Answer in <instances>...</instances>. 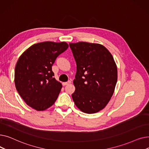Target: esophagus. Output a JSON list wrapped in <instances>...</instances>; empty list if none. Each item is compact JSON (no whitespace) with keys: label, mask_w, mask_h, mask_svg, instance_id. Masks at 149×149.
<instances>
[{"label":"esophagus","mask_w":149,"mask_h":149,"mask_svg":"<svg viewBox=\"0 0 149 149\" xmlns=\"http://www.w3.org/2000/svg\"><path fill=\"white\" fill-rule=\"evenodd\" d=\"M70 82H71V81H70V80H68L67 82H63L62 83V84H63V86H66V85H67V84H70Z\"/></svg>","instance_id":"obj_1"}]
</instances>
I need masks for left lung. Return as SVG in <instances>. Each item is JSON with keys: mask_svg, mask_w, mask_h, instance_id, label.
Listing matches in <instances>:
<instances>
[{"mask_svg": "<svg viewBox=\"0 0 149 149\" xmlns=\"http://www.w3.org/2000/svg\"><path fill=\"white\" fill-rule=\"evenodd\" d=\"M77 65L72 94L76 106L83 112L102 110L111 100L117 81V68L105 47L80 42L69 43Z\"/></svg>", "mask_w": 149, "mask_h": 149, "instance_id": "8db88e82", "label": "left lung"}]
</instances>
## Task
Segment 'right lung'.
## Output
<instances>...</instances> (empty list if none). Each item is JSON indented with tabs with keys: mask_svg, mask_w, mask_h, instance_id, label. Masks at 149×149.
<instances>
[{
	"mask_svg": "<svg viewBox=\"0 0 149 149\" xmlns=\"http://www.w3.org/2000/svg\"><path fill=\"white\" fill-rule=\"evenodd\" d=\"M68 48L66 42H43L31 46L21 55L15 68L14 82L27 105L44 111L54 104L62 85L54 77L52 66Z\"/></svg>",
	"mask_w": 149,
	"mask_h": 149,
	"instance_id": "add662e5",
	"label": "right lung"
}]
</instances>
